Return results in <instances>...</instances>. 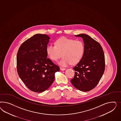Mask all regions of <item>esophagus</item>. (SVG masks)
Listing matches in <instances>:
<instances>
[{
    "label": "esophagus",
    "mask_w": 121,
    "mask_h": 121,
    "mask_svg": "<svg viewBox=\"0 0 121 121\" xmlns=\"http://www.w3.org/2000/svg\"><path fill=\"white\" fill-rule=\"evenodd\" d=\"M60 70H62V71H63V70H66V68H62V67H60Z\"/></svg>",
    "instance_id": "34e87169"
}]
</instances>
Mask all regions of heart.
Listing matches in <instances>:
<instances>
[{"mask_svg":"<svg viewBox=\"0 0 121 121\" xmlns=\"http://www.w3.org/2000/svg\"><path fill=\"white\" fill-rule=\"evenodd\" d=\"M84 52V44L82 41L75 40L65 37L58 39L55 42V45H49L47 48V54L53 61H57L62 54L63 57L58 62L62 66L79 62Z\"/></svg>","mask_w":121,"mask_h":121,"instance_id":"b5f03b06","label":"heart"}]
</instances>
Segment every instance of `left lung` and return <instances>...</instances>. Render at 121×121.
<instances>
[{"instance_id":"left-lung-1","label":"left lung","mask_w":121,"mask_h":121,"mask_svg":"<svg viewBox=\"0 0 121 121\" xmlns=\"http://www.w3.org/2000/svg\"><path fill=\"white\" fill-rule=\"evenodd\" d=\"M75 36L82 38L84 43V55L73 68L74 76L72 84L82 91H90L95 87L105 70V56L101 45L87 35L81 34Z\"/></svg>"}]
</instances>
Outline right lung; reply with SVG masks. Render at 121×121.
I'll use <instances>...</instances> for the list:
<instances>
[{
  "label": "right lung",
  "mask_w": 121,
  "mask_h": 121,
  "mask_svg": "<svg viewBox=\"0 0 121 121\" xmlns=\"http://www.w3.org/2000/svg\"><path fill=\"white\" fill-rule=\"evenodd\" d=\"M50 38L38 34L23 42L17 55L18 76L26 87L32 91L47 90L55 80L59 66L47 58V48Z\"/></svg>",
  "instance_id": "obj_1"
}]
</instances>
